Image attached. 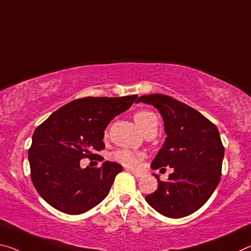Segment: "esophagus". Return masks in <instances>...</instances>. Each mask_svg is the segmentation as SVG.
Returning <instances> with one entry per match:
<instances>
[{"label":"esophagus","instance_id":"1","mask_svg":"<svg viewBox=\"0 0 251 251\" xmlns=\"http://www.w3.org/2000/svg\"><path fill=\"white\" fill-rule=\"evenodd\" d=\"M127 171H129V172L132 173L135 177H141L143 176L141 172H137V171H133V170H129V169H127Z\"/></svg>","mask_w":251,"mask_h":251}]
</instances>
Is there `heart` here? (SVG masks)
<instances>
[{
    "mask_svg": "<svg viewBox=\"0 0 251 251\" xmlns=\"http://www.w3.org/2000/svg\"><path fill=\"white\" fill-rule=\"evenodd\" d=\"M134 121L136 125L143 130L145 127L154 121H157L155 114L150 110H140L134 115ZM114 162L126 166V168H137L141 164L143 155L132 150H118L110 155Z\"/></svg>",
    "mask_w": 251,
    "mask_h": 251,
    "instance_id": "heart-1",
    "label": "heart"
}]
</instances>
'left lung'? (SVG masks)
Listing matches in <instances>:
<instances>
[{"mask_svg":"<svg viewBox=\"0 0 251 251\" xmlns=\"http://www.w3.org/2000/svg\"><path fill=\"white\" fill-rule=\"evenodd\" d=\"M136 101L154 106L164 124L166 138L151 166L173 169L166 181L153 174L157 190L145 200L165 217L189 216L209 200L220 182L225 149L217 126L192 107L165 95L141 96Z\"/></svg>","mask_w":251,"mask_h":251,"instance_id":"1","label":"left lung"}]
</instances>
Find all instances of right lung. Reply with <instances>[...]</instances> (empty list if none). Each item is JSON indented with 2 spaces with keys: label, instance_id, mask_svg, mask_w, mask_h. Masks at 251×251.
I'll use <instances>...</instances> for the list:
<instances>
[{
  "label": "right lung",
  "instance_id": "add662e5",
  "mask_svg": "<svg viewBox=\"0 0 251 251\" xmlns=\"http://www.w3.org/2000/svg\"><path fill=\"white\" fill-rule=\"evenodd\" d=\"M136 98L132 95L75 99L35 128L29 163L33 185L43 200L61 212L80 214L108 196L122 166L106 161L99 169H82L80 161L95 156L102 161L94 153L105 149L106 127Z\"/></svg>",
  "mask_w": 251,
  "mask_h": 251
}]
</instances>
